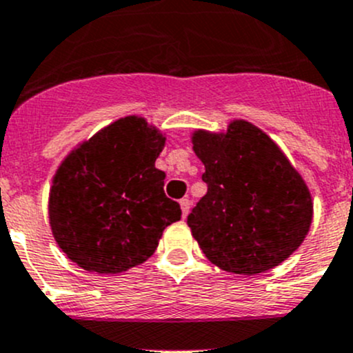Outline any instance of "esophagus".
Listing matches in <instances>:
<instances>
[{
  "mask_svg": "<svg viewBox=\"0 0 353 353\" xmlns=\"http://www.w3.org/2000/svg\"><path fill=\"white\" fill-rule=\"evenodd\" d=\"M190 201H188V199H181L180 201V208H181V216H183V218H187V214H188V211H190Z\"/></svg>",
  "mask_w": 353,
  "mask_h": 353,
  "instance_id": "obj_1",
  "label": "esophagus"
}]
</instances>
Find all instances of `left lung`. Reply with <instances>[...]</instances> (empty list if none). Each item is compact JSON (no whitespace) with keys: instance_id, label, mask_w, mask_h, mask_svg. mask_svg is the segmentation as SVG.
Listing matches in <instances>:
<instances>
[{"instance_id":"obj_1","label":"left lung","mask_w":353,"mask_h":353,"mask_svg":"<svg viewBox=\"0 0 353 353\" xmlns=\"http://www.w3.org/2000/svg\"><path fill=\"white\" fill-rule=\"evenodd\" d=\"M190 141L205 168L208 194L187 223L204 256L243 276L288 259L309 233L314 202L280 145L242 118L226 130L195 128Z\"/></svg>"}]
</instances>
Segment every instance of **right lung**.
<instances>
[{
	"instance_id": "1",
	"label": "right lung",
	"mask_w": 353,
	"mask_h": 353,
	"mask_svg": "<svg viewBox=\"0 0 353 353\" xmlns=\"http://www.w3.org/2000/svg\"><path fill=\"white\" fill-rule=\"evenodd\" d=\"M166 134L128 114L77 144L59 163L48 199L58 247L82 270L117 274L145 263L181 218L156 159Z\"/></svg>"
}]
</instances>
